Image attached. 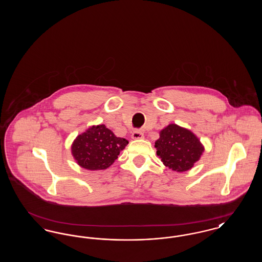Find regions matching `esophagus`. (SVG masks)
<instances>
[{"label":"esophagus","instance_id":"1","mask_svg":"<svg viewBox=\"0 0 262 262\" xmlns=\"http://www.w3.org/2000/svg\"><path fill=\"white\" fill-rule=\"evenodd\" d=\"M143 133L141 132V130H138V129H136L133 134H132V138L133 139H141V138H143Z\"/></svg>","mask_w":262,"mask_h":262}]
</instances>
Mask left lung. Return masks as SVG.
<instances>
[{"label":"left lung","instance_id":"obj_1","mask_svg":"<svg viewBox=\"0 0 262 262\" xmlns=\"http://www.w3.org/2000/svg\"><path fill=\"white\" fill-rule=\"evenodd\" d=\"M155 147L163 164L177 172L191 169L204 150L200 139L190 130L174 124L161 130Z\"/></svg>","mask_w":262,"mask_h":262}]
</instances>
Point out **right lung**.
<instances>
[{
	"instance_id": "right-lung-1",
	"label": "right lung",
	"mask_w": 262,
	"mask_h": 262,
	"mask_svg": "<svg viewBox=\"0 0 262 262\" xmlns=\"http://www.w3.org/2000/svg\"><path fill=\"white\" fill-rule=\"evenodd\" d=\"M128 141L117 137L105 125L88 128L75 138L72 153L79 166L88 170H104L118 158Z\"/></svg>"
}]
</instances>
